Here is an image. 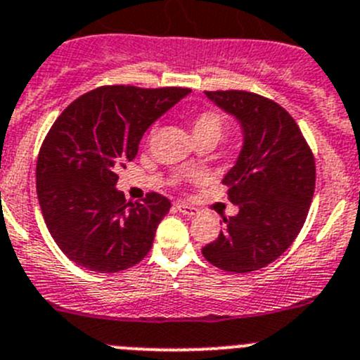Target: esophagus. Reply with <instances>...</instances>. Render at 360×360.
Wrapping results in <instances>:
<instances>
[{
  "label": "esophagus",
  "instance_id": "obj_1",
  "mask_svg": "<svg viewBox=\"0 0 360 360\" xmlns=\"http://www.w3.org/2000/svg\"><path fill=\"white\" fill-rule=\"evenodd\" d=\"M176 210L179 211L181 214H186V217H195V214H199V210H197V207L190 206V204H184V202H177Z\"/></svg>",
  "mask_w": 360,
  "mask_h": 360
}]
</instances>
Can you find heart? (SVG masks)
<instances>
[{
	"label": "heart",
	"mask_w": 360,
	"mask_h": 360,
	"mask_svg": "<svg viewBox=\"0 0 360 360\" xmlns=\"http://www.w3.org/2000/svg\"><path fill=\"white\" fill-rule=\"evenodd\" d=\"M226 129V122L224 117L214 110H206V112L197 113L191 119V134L193 139H200V136H211L218 142Z\"/></svg>",
	"instance_id": "heart-1"
}]
</instances>
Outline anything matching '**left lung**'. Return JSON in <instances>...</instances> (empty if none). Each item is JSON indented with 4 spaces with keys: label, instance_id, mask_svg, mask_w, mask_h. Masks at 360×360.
Instances as JSON below:
<instances>
[{
    "label": "left lung",
    "instance_id": "left-lung-1",
    "mask_svg": "<svg viewBox=\"0 0 360 360\" xmlns=\"http://www.w3.org/2000/svg\"><path fill=\"white\" fill-rule=\"evenodd\" d=\"M206 96L238 120L243 143L221 179L238 214L224 220L202 256L220 270L247 274L274 263L300 233L314 193V158L281 104L243 90Z\"/></svg>",
    "mask_w": 360,
    "mask_h": 360
}]
</instances>
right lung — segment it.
Listing matches in <instances>:
<instances>
[{"mask_svg": "<svg viewBox=\"0 0 360 360\" xmlns=\"http://www.w3.org/2000/svg\"><path fill=\"white\" fill-rule=\"evenodd\" d=\"M188 89L99 86L55 120L37 160V197L60 250L79 266L115 274L147 256L170 200L129 204L117 170L134 160L143 133Z\"/></svg>", "mask_w": 360, "mask_h": 360, "instance_id": "add662e5", "label": "right lung"}]
</instances>
